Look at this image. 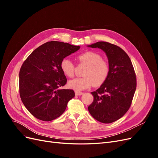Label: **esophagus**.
<instances>
[{"label":"esophagus","instance_id":"obj_1","mask_svg":"<svg viewBox=\"0 0 158 158\" xmlns=\"http://www.w3.org/2000/svg\"><path fill=\"white\" fill-rule=\"evenodd\" d=\"M84 93L83 92H77V91H76V92H75V94H76V95H82Z\"/></svg>","mask_w":158,"mask_h":158}]
</instances>
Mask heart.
I'll list each match as a JSON object with an SVG mask.
<instances>
[{
    "label": "heart",
    "instance_id": "b5f03b06",
    "mask_svg": "<svg viewBox=\"0 0 158 158\" xmlns=\"http://www.w3.org/2000/svg\"><path fill=\"white\" fill-rule=\"evenodd\" d=\"M81 63L87 65L82 78H76L70 80L68 85L71 89L81 91L88 89L94 85L95 87L102 85L107 78L109 66L107 62L102 59L99 54L93 51L85 52L78 56ZM60 69L68 77H73L74 72V64L68 58H64L60 62Z\"/></svg>",
    "mask_w": 158,
    "mask_h": 158
}]
</instances>
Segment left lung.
Returning a JSON list of instances; mask_svg holds the SVG:
<instances>
[{
	"label": "left lung",
	"mask_w": 158,
	"mask_h": 158,
	"mask_svg": "<svg viewBox=\"0 0 158 158\" xmlns=\"http://www.w3.org/2000/svg\"><path fill=\"white\" fill-rule=\"evenodd\" d=\"M88 47L106 52L109 66L106 82L92 92L94 102L88 111L97 121L111 123L121 118L131 107L136 88L135 70L128 55L115 45L98 41Z\"/></svg>",
	"instance_id": "1"
}]
</instances>
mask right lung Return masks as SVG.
<instances>
[{"instance_id":"right-lung-1","label":"right lung","mask_w":158,"mask_h":158,"mask_svg":"<svg viewBox=\"0 0 158 158\" xmlns=\"http://www.w3.org/2000/svg\"><path fill=\"white\" fill-rule=\"evenodd\" d=\"M80 46L49 41L33 51L19 73L22 102L33 116L44 121L59 117L75 95L72 89H60L66 83L60 62L77 51Z\"/></svg>"}]
</instances>
